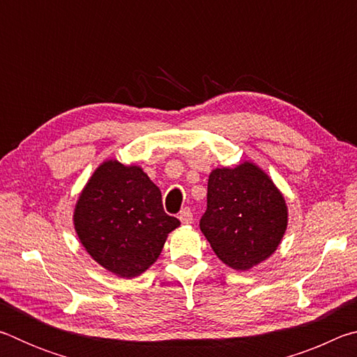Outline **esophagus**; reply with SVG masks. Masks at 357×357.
I'll return each mask as SVG.
<instances>
[{
	"instance_id": "34e87169",
	"label": "esophagus",
	"mask_w": 357,
	"mask_h": 357,
	"mask_svg": "<svg viewBox=\"0 0 357 357\" xmlns=\"http://www.w3.org/2000/svg\"><path fill=\"white\" fill-rule=\"evenodd\" d=\"M179 220L181 223H184V225H190L193 222V214L189 208H184L183 211L179 213Z\"/></svg>"
}]
</instances>
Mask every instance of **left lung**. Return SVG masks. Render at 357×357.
<instances>
[{"label":"left lung","instance_id":"obj_1","mask_svg":"<svg viewBox=\"0 0 357 357\" xmlns=\"http://www.w3.org/2000/svg\"><path fill=\"white\" fill-rule=\"evenodd\" d=\"M288 225L283 193L257 164L214 168L200 229L219 259L249 271L277 250Z\"/></svg>","mask_w":357,"mask_h":357}]
</instances>
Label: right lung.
Here are the masks:
<instances>
[{"mask_svg":"<svg viewBox=\"0 0 357 357\" xmlns=\"http://www.w3.org/2000/svg\"><path fill=\"white\" fill-rule=\"evenodd\" d=\"M181 222L162 206V193L142 167L108 159L96 168L74 209L82 245L102 268L134 279L151 268Z\"/></svg>","mask_w":357,"mask_h":357,"instance_id":"right-lung-1","label":"right lung"}]
</instances>
